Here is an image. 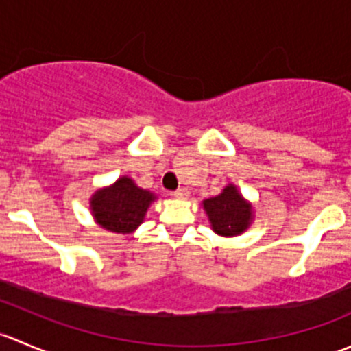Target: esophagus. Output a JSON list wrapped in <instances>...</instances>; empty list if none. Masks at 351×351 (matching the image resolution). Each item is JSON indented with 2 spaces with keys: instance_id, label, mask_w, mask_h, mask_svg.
Instances as JSON below:
<instances>
[{
  "instance_id": "34e87169",
  "label": "esophagus",
  "mask_w": 351,
  "mask_h": 351,
  "mask_svg": "<svg viewBox=\"0 0 351 351\" xmlns=\"http://www.w3.org/2000/svg\"><path fill=\"white\" fill-rule=\"evenodd\" d=\"M189 195H190V192L186 189H178L173 192V197H176V198H189Z\"/></svg>"
}]
</instances>
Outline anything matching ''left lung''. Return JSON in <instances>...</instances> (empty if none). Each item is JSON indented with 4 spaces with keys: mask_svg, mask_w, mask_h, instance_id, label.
<instances>
[{
    "mask_svg": "<svg viewBox=\"0 0 351 351\" xmlns=\"http://www.w3.org/2000/svg\"><path fill=\"white\" fill-rule=\"evenodd\" d=\"M212 229L221 236H236L247 228L251 207L243 200L236 186H226L221 195L204 202Z\"/></svg>",
    "mask_w": 351,
    "mask_h": 351,
    "instance_id": "1",
    "label": "left lung"
}]
</instances>
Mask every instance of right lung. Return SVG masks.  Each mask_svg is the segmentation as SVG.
I'll return each mask as SVG.
<instances>
[{
  "instance_id": "right-lung-1",
  "label": "right lung",
  "mask_w": 351,
  "mask_h": 351,
  "mask_svg": "<svg viewBox=\"0 0 351 351\" xmlns=\"http://www.w3.org/2000/svg\"><path fill=\"white\" fill-rule=\"evenodd\" d=\"M154 195L139 189L127 176H122L110 189L98 190L91 198V208L98 224L112 232L134 231L143 222Z\"/></svg>"
}]
</instances>
